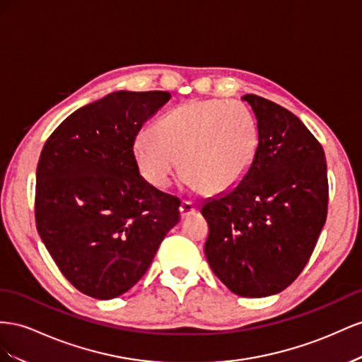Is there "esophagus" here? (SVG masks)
Masks as SVG:
<instances>
[{"label":"esophagus","mask_w":362,"mask_h":362,"mask_svg":"<svg viewBox=\"0 0 362 362\" xmlns=\"http://www.w3.org/2000/svg\"><path fill=\"white\" fill-rule=\"evenodd\" d=\"M197 212V206H195L192 202L189 200H183L182 204H180V215L182 218H185V216H189L191 214Z\"/></svg>","instance_id":"34e87169"}]
</instances>
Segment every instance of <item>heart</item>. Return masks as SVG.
<instances>
[{"mask_svg": "<svg viewBox=\"0 0 362 362\" xmlns=\"http://www.w3.org/2000/svg\"><path fill=\"white\" fill-rule=\"evenodd\" d=\"M135 141L141 174L154 188H168L182 171L192 187L216 194L249 173L259 135L255 118L236 101H192L163 115Z\"/></svg>", "mask_w": 362, "mask_h": 362, "instance_id": "heart-1", "label": "heart"}]
</instances>
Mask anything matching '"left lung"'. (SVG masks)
<instances>
[{
  "label": "left lung",
  "mask_w": 362,
  "mask_h": 362,
  "mask_svg": "<svg viewBox=\"0 0 362 362\" xmlns=\"http://www.w3.org/2000/svg\"><path fill=\"white\" fill-rule=\"evenodd\" d=\"M257 119L256 158L236 187L206 202L204 253L235 294L267 297L303 272L326 223L329 183L322 144L294 113L247 94Z\"/></svg>",
  "instance_id": "1"
}]
</instances>
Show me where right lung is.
<instances>
[{
	"label": "right lung",
	"instance_id": "add662e5",
	"mask_svg": "<svg viewBox=\"0 0 362 362\" xmlns=\"http://www.w3.org/2000/svg\"><path fill=\"white\" fill-rule=\"evenodd\" d=\"M170 92L119 90L80 107L45 141L36 170L37 232L80 293L118 297L147 273L180 202L139 174L133 146Z\"/></svg>",
	"mask_w": 362,
	"mask_h": 362
}]
</instances>
